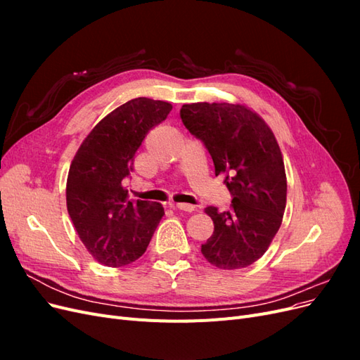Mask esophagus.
<instances>
[{
    "label": "esophagus",
    "mask_w": 360,
    "mask_h": 360,
    "mask_svg": "<svg viewBox=\"0 0 360 360\" xmlns=\"http://www.w3.org/2000/svg\"><path fill=\"white\" fill-rule=\"evenodd\" d=\"M171 207H174V209H177V210H181V212H188V213H192L195 210V205H192V204H171Z\"/></svg>",
    "instance_id": "esophagus-1"
}]
</instances>
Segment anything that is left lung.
<instances>
[{
    "mask_svg": "<svg viewBox=\"0 0 360 360\" xmlns=\"http://www.w3.org/2000/svg\"><path fill=\"white\" fill-rule=\"evenodd\" d=\"M180 117L205 146L214 174H224L233 197L228 212L205 207L214 231L201 252L217 269L248 267L266 252L285 212L287 177L276 138L243 105L189 103L181 106Z\"/></svg>",
    "mask_w": 360,
    "mask_h": 360,
    "instance_id": "1",
    "label": "left lung"
}]
</instances>
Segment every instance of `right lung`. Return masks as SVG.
<instances>
[{"label":"right lung","mask_w":360,"mask_h":360,"mask_svg":"<svg viewBox=\"0 0 360 360\" xmlns=\"http://www.w3.org/2000/svg\"><path fill=\"white\" fill-rule=\"evenodd\" d=\"M171 103L136 97L102 118L86 135L68 176V212L86 250L99 263H134L165 214L159 202L127 200L123 181L134 171L136 150Z\"/></svg>","instance_id":"obj_1"}]
</instances>
